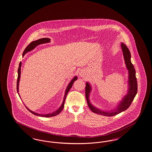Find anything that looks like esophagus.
Here are the masks:
<instances>
[{
  "mask_svg": "<svg viewBox=\"0 0 152 152\" xmlns=\"http://www.w3.org/2000/svg\"><path fill=\"white\" fill-rule=\"evenodd\" d=\"M79 75H80L81 76H83L84 75V72H83V71H81L80 72V74H79Z\"/></svg>",
  "mask_w": 152,
  "mask_h": 152,
  "instance_id": "1",
  "label": "esophagus"
}]
</instances>
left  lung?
<instances>
[{
    "mask_svg": "<svg viewBox=\"0 0 152 152\" xmlns=\"http://www.w3.org/2000/svg\"><path fill=\"white\" fill-rule=\"evenodd\" d=\"M121 48L124 59L126 66L127 69L128 77V90L127 94L121 98L118 103L116 104L115 107L110 110H103L100 109L94 106L90 101V94L92 90L91 85L89 82L86 83L85 86V96L88 102V104L90 109L93 113L101 115L106 116H115L121 112L126 110L129 107L132 102L137 92V83L136 77V71L134 66L131 63V55L129 49L126 45L121 43Z\"/></svg>",
    "mask_w": 152,
    "mask_h": 152,
    "instance_id": "obj_1",
    "label": "left lung"
}]
</instances>
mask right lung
<instances>
[{"instance_id": "right-lung-1", "label": "right lung", "mask_w": 152, "mask_h": 152, "mask_svg": "<svg viewBox=\"0 0 152 152\" xmlns=\"http://www.w3.org/2000/svg\"><path fill=\"white\" fill-rule=\"evenodd\" d=\"M50 42V39L48 38H41V39H39L38 40L36 41H34L31 42L25 48V49L23 53V57L26 54V53H28V52H30L31 51H32L33 50L35 49L36 48L37 46L39 45H41V44H44V43H46ZM21 62L20 61V64H19V66H18V80H17V91L18 93V96L20 98V94H18V87H19V82H20V75H21ZM77 76H75V77H73V79H72L70 82L69 83V84H68L67 86V88L65 91V93H64V97H63V102L61 104V106L57 110H56L55 111L53 112V113H48V114H39V113H36L34 111H31L29 109H28L25 105L26 106V108L31 113H32L33 114L35 115L38 116H41V117H51V116H54L57 115H58L61 111V110L63 109L64 107V102H65V100H66V98L67 96V94L68 93V91H70V89L72 88V85H73V83L75 82V81L77 80Z\"/></svg>"}]
</instances>
